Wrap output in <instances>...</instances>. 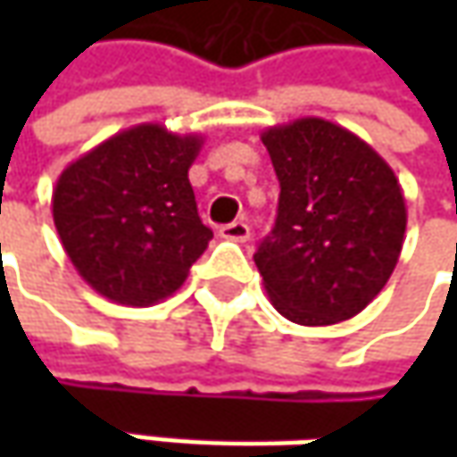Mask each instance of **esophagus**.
I'll return each instance as SVG.
<instances>
[{"label": "esophagus", "mask_w": 457, "mask_h": 457, "mask_svg": "<svg viewBox=\"0 0 457 457\" xmlns=\"http://www.w3.org/2000/svg\"><path fill=\"white\" fill-rule=\"evenodd\" d=\"M249 234H252V228H249V223H244V220H234V223L220 226V237L228 238V241H246Z\"/></svg>", "instance_id": "obj_1"}]
</instances>
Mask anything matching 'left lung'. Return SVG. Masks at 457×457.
<instances>
[{"instance_id":"8db88e82","label":"left lung","mask_w":457,"mask_h":457,"mask_svg":"<svg viewBox=\"0 0 457 457\" xmlns=\"http://www.w3.org/2000/svg\"><path fill=\"white\" fill-rule=\"evenodd\" d=\"M262 142L279 205L254 262L279 315L336 325L359 315L395 272L407 205L395 170L361 137L318 116L270 127Z\"/></svg>"}]
</instances>
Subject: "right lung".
<instances>
[{"label": "right lung", "instance_id": "add662e5", "mask_svg": "<svg viewBox=\"0 0 457 457\" xmlns=\"http://www.w3.org/2000/svg\"><path fill=\"white\" fill-rule=\"evenodd\" d=\"M203 137L137 124L65 167L53 220L79 274L112 303L150 307L183 287L213 231L187 170Z\"/></svg>", "mask_w": 457, "mask_h": 457}]
</instances>
